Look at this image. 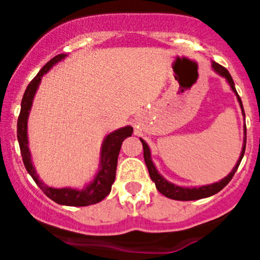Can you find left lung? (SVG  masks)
<instances>
[{
    "label": "left lung",
    "mask_w": 260,
    "mask_h": 260,
    "mask_svg": "<svg viewBox=\"0 0 260 260\" xmlns=\"http://www.w3.org/2000/svg\"><path fill=\"white\" fill-rule=\"evenodd\" d=\"M212 69H214L217 74H220L221 77H224L225 79L228 80V83H229L230 86H232L233 91L237 94V98H238V101H239L240 107H242L243 114L245 115V113H244L242 99H240L239 94L237 93V89H235L234 80H233L232 75L229 74V72H228V70L225 69L222 65L217 64V62H215V61H212ZM244 135H245V137H244V146L242 149V153H240L239 159H238L237 165H235V167L233 169V171L230 172L226 177H224L221 181H219V182H215V183H212V185H208V186H201V187H191V188L190 187H181V186H176V185H174V183H171V182H169V181L165 180L164 177H162L161 175L157 172L156 167H154L153 162H152L151 152H149V148H148V146H147V143L143 140H141V142H142V146H143V157H145V162L147 165V169H148L149 176H151L152 181L156 183L157 190H158L162 195H165L166 198H169V199H172V200L191 201V200H199V199L209 198V196L215 195V193L219 192L220 190H222V188H224L225 186L230 182V180L233 179L234 174L237 172L238 167H239L240 162H242L244 152H245L246 127L244 128Z\"/></svg>",
    "instance_id": "left-lung-1"
}]
</instances>
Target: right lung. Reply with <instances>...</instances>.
I'll use <instances>...</instances> for the list:
<instances>
[{"label":"right lung","instance_id":"1","mask_svg":"<svg viewBox=\"0 0 260 260\" xmlns=\"http://www.w3.org/2000/svg\"><path fill=\"white\" fill-rule=\"evenodd\" d=\"M64 54H59L56 56L52 57L50 61L45 64V67L38 73L35 78L30 81V84L26 88L25 93H23L22 101H21V111L20 115L17 119V140L18 145H20L21 156H22L23 165H25L26 170L35 181L36 185L43 190V192L51 199L55 203L60 204V205L67 206H88L93 205V204L99 203L103 200L106 196L109 195L112 190V185H113L115 180V171H117V162H118V154H119L120 146H122L123 141L127 137L132 136L133 128L127 125L124 128L115 131L111 133L104 140L103 146H102V159H101V170L96 174L95 179L90 185L86 186L84 190H74V188H54L49 187L45 183L39 179L38 174L35 172V169L31 162V154L28 151V142H27V117L28 112L31 109V104H32L34 95H35L38 86L40 84L41 78L45 73L49 72L50 68L61 59H64Z\"/></svg>","mask_w":260,"mask_h":260}]
</instances>
